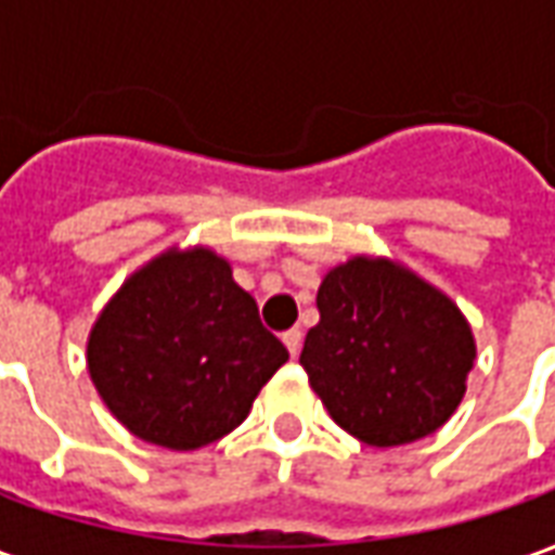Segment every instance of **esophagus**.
Segmentation results:
<instances>
[{"mask_svg":"<svg viewBox=\"0 0 555 555\" xmlns=\"http://www.w3.org/2000/svg\"><path fill=\"white\" fill-rule=\"evenodd\" d=\"M282 341H285V348H288L291 357H297V353H300V348H302V333L297 330V326H294V330H288V333L282 336Z\"/></svg>","mask_w":555,"mask_h":555,"instance_id":"1","label":"esophagus"}]
</instances>
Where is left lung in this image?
I'll return each instance as SVG.
<instances>
[{
    "mask_svg": "<svg viewBox=\"0 0 555 555\" xmlns=\"http://www.w3.org/2000/svg\"><path fill=\"white\" fill-rule=\"evenodd\" d=\"M318 312L300 365L338 428L389 449L452 418L476 365L452 297L392 258L353 255L326 270Z\"/></svg>",
    "mask_w": 555,
    "mask_h": 555,
    "instance_id": "obj_1",
    "label": "left lung"
}]
</instances>
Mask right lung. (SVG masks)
<instances>
[{"instance_id": "right-lung-1", "label": "right lung", "mask_w": 555, "mask_h": 555, "mask_svg": "<svg viewBox=\"0 0 555 555\" xmlns=\"http://www.w3.org/2000/svg\"><path fill=\"white\" fill-rule=\"evenodd\" d=\"M86 362L98 396L130 434L195 452L249 416L288 350L222 255L171 246L103 306Z\"/></svg>"}]
</instances>
